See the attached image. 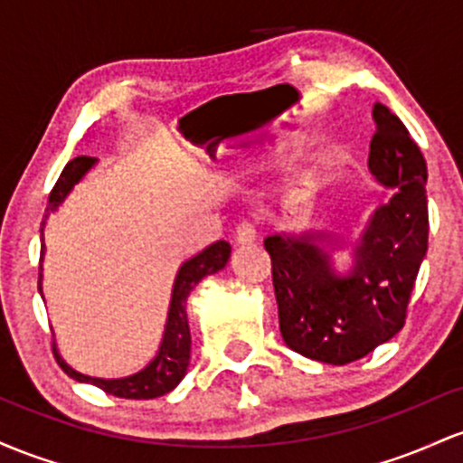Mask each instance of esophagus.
Listing matches in <instances>:
<instances>
[{
	"label": "esophagus",
	"mask_w": 463,
	"mask_h": 463,
	"mask_svg": "<svg viewBox=\"0 0 463 463\" xmlns=\"http://www.w3.org/2000/svg\"><path fill=\"white\" fill-rule=\"evenodd\" d=\"M256 227L251 222H241L236 230V245L245 247V245H253L256 242Z\"/></svg>",
	"instance_id": "34e87169"
}]
</instances>
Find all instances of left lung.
I'll return each instance as SVG.
<instances>
[{"label": "left lung", "mask_w": 463, "mask_h": 463, "mask_svg": "<svg viewBox=\"0 0 463 463\" xmlns=\"http://www.w3.org/2000/svg\"><path fill=\"white\" fill-rule=\"evenodd\" d=\"M372 118L367 165L393 194L372 212L361 236L347 245L328 230L264 238L284 344L330 365L363 358L398 335L429 247L427 162L385 105L376 102ZM345 246L353 267L341 274L334 253Z\"/></svg>", "instance_id": "8db88e82"}]
</instances>
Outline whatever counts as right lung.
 <instances>
[{"mask_svg": "<svg viewBox=\"0 0 463 463\" xmlns=\"http://www.w3.org/2000/svg\"><path fill=\"white\" fill-rule=\"evenodd\" d=\"M98 159L93 157H76L65 165L63 173H61L59 181H56L54 190H52L50 201H48V214H45L43 222H41V232H43L45 221L52 212H56L61 203L67 199L74 185L82 179L90 170L96 165ZM45 256V247L41 249V258ZM232 256L230 242L218 241L214 245L203 249L201 253H196L194 258L185 260L179 267L175 278L173 287V298H170V308H168V319H165V328L162 344H159L157 354L146 367H142L139 372L131 373V376L124 378H96L87 376V373L76 372L74 367H70L61 358L59 347L54 344L56 358H59L61 367H63L67 376H71L74 381L80 383H91V385L100 387L102 392L111 393L118 398H128V400H150L159 398L164 393L173 392V389L184 381L185 372L190 365V347H192V336H190V326H188V313H185V304H188L190 290L205 278V275L218 273L221 269H225L227 260ZM41 279L43 275L39 273V293L43 295L41 288Z\"/></svg>", "mask_w": 463, "mask_h": 463, "instance_id": "right-lung-1", "label": "right lung"}]
</instances>
